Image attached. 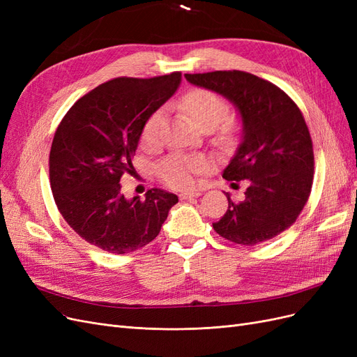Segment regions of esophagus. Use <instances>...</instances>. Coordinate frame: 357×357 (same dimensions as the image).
Instances as JSON below:
<instances>
[{"mask_svg":"<svg viewBox=\"0 0 357 357\" xmlns=\"http://www.w3.org/2000/svg\"><path fill=\"white\" fill-rule=\"evenodd\" d=\"M202 195V190H189V192H183L180 193L181 199H192V198H198Z\"/></svg>","mask_w":357,"mask_h":357,"instance_id":"34e87169","label":"esophagus"}]
</instances>
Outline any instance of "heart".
I'll return each instance as SVG.
<instances>
[{
    "label": "heart",
    "instance_id": "1",
    "mask_svg": "<svg viewBox=\"0 0 357 357\" xmlns=\"http://www.w3.org/2000/svg\"><path fill=\"white\" fill-rule=\"evenodd\" d=\"M181 107L201 129H213L225 114L228 113V104L222 96L208 89H192L183 95ZM165 123V110L158 109L150 114L142 129V143L146 147L159 144L162 129ZM205 168V159L201 156L171 155L162 160L158 167V174L167 185L172 188H189L195 181V174Z\"/></svg>",
    "mask_w": 357,
    "mask_h": 357
}]
</instances>
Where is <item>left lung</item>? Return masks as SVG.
<instances>
[{
	"mask_svg": "<svg viewBox=\"0 0 357 357\" xmlns=\"http://www.w3.org/2000/svg\"><path fill=\"white\" fill-rule=\"evenodd\" d=\"M189 83L229 100L243 122L241 143L223 169L228 181L248 180L245 199L213 223L235 244L255 245L274 238L294 223L308 201L314 153L298 105L275 84L244 71L185 74Z\"/></svg>",
	"mask_w": 357,
	"mask_h": 357,
	"instance_id": "obj_1",
	"label": "left lung"
}]
</instances>
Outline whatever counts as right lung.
<instances>
[{
  "mask_svg": "<svg viewBox=\"0 0 357 357\" xmlns=\"http://www.w3.org/2000/svg\"><path fill=\"white\" fill-rule=\"evenodd\" d=\"M181 73L117 77L75 102L61 121L49 158L50 188L62 218L84 241L125 255L153 241L177 195L150 189L126 199L121 177L132 167L146 119L177 91Z\"/></svg>",
  "mask_w": 357,
  "mask_h": 357,
  "instance_id": "1",
  "label": "right lung"
}]
</instances>
